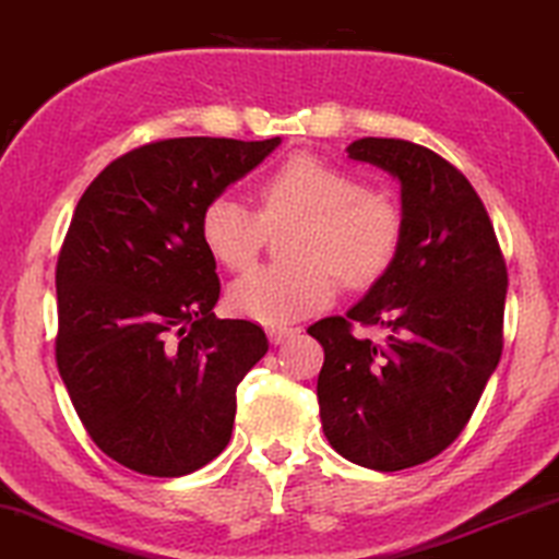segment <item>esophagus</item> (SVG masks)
<instances>
[{
    "mask_svg": "<svg viewBox=\"0 0 559 559\" xmlns=\"http://www.w3.org/2000/svg\"><path fill=\"white\" fill-rule=\"evenodd\" d=\"M298 334H300L298 326H269L266 329V336H269V342H272V344H282V342L293 340V336H298Z\"/></svg>",
    "mask_w": 559,
    "mask_h": 559,
    "instance_id": "1",
    "label": "esophagus"
}]
</instances>
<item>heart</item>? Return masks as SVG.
<instances>
[{
    "instance_id": "obj_1",
    "label": "heart",
    "mask_w": 559,
    "mask_h": 559,
    "mask_svg": "<svg viewBox=\"0 0 559 559\" xmlns=\"http://www.w3.org/2000/svg\"><path fill=\"white\" fill-rule=\"evenodd\" d=\"M259 210L217 194L199 215V238L217 264L243 272L264 248L266 233L293 223L287 264L253 269L230 287L233 311L282 326L321 311L340 290L370 287L389 272L404 240L402 210L368 191L349 170L313 155H290L253 183Z\"/></svg>"
}]
</instances>
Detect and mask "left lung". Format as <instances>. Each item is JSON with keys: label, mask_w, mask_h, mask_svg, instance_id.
Masks as SVG:
<instances>
[{"label": "left lung", "mask_w": 559, "mask_h": 559, "mask_svg": "<svg viewBox=\"0 0 559 559\" xmlns=\"http://www.w3.org/2000/svg\"><path fill=\"white\" fill-rule=\"evenodd\" d=\"M402 183L404 240L389 272L347 311L316 321L323 436L365 469L399 472L445 451L502 355L508 272L485 204L451 163L406 140L347 147ZM381 325L383 343L352 334Z\"/></svg>", "instance_id": "1"}]
</instances>
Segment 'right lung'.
<instances>
[{
  "label": "right lung",
  "mask_w": 559,
  "mask_h": 559,
  "mask_svg": "<svg viewBox=\"0 0 559 559\" xmlns=\"http://www.w3.org/2000/svg\"><path fill=\"white\" fill-rule=\"evenodd\" d=\"M280 142L142 144L78 202L57 261V365L90 438L127 469L183 477L230 440L236 389L269 342L212 311L219 280L199 215Z\"/></svg>",
  "instance_id": "obj_1"
}]
</instances>
